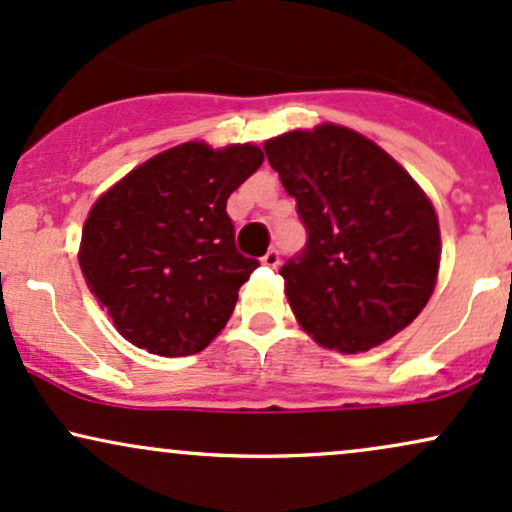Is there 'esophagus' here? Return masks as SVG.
<instances>
[{
	"label": "esophagus",
	"mask_w": 512,
	"mask_h": 512,
	"mask_svg": "<svg viewBox=\"0 0 512 512\" xmlns=\"http://www.w3.org/2000/svg\"><path fill=\"white\" fill-rule=\"evenodd\" d=\"M279 262H281V257H279V250H276V248H272V250L267 252V255L262 257V264H264V267H272V269H276V267H279Z\"/></svg>",
	"instance_id": "esophagus-1"
}]
</instances>
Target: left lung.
<instances>
[{
  "instance_id": "left-lung-1",
  "label": "left lung",
  "mask_w": 512,
  "mask_h": 512,
  "mask_svg": "<svg viewBox=\"0 0 512 512\" xmlns=\"http://www.w3.org/2000/svg\"><path fill=\"white\" fill-rule=\"evenodd\" d=\"M264 154L308 231L301 255L279 269L303 330L342 354L402 332L436 286L440 228L431 199L349 127L286 132Z\"/></svg>"
}]
</instances>
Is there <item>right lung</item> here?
I'll use <instances>...</instances> for the list:
<instances>
[{
	"label": "right lung",
	"mask_w": 512,
	"mask_h": 512,
	"mask_svg": "<svg viewBox=\"0 0 512 512\" xmlns=\"http://www.w3.org/2000/svg\"><path fill=\"white\" fill-rule=\"evenodd\" d=\"M255 144L187 142L127 173L88 211L79 264L117 332L158 356H190L226 327L260 267L236 250L233 190L262 166Z\"/></svg>",
	"instance_id": "obj_1"
}]
</instances>
